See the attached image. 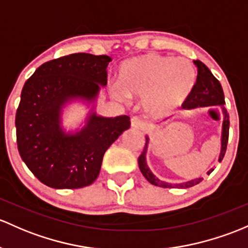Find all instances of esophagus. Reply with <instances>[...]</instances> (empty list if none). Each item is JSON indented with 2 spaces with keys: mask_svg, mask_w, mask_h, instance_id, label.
I'll list each match as a JSON object with an SVG mask.
<instances>
[{
  "mask_svg": "<svg viewBox=\"0 0 248 248\" xmlns=\"http://www.w3.org/2000/svg\"><path fill=\"white\" fill-rule=\"evenodd\" d=\"M131 127L134 129H140V131H142V129L145 128V122L142 121L140 117L133 116L131 119Z\"/></svg>",
  "mask_w": 248,
  "mask_h": 248,
  "instance_id": "esophagus-1",
  "label": "esophagus"
}]
</instances>
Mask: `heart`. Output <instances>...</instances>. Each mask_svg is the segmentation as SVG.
I'll return each mask as SVG.
<instances>
[{"instance_id": "obj_1", "label": "heart", "mask_w": 248, "mask_h": 248, "mask_svg": "<svg viewBox=\"0 0 248 248\" xmlns=\"http://www.w3.org/2000/svg\"><path fill=\"white\" fill-rule=\"evenodd\" d=\"M196 80V69L187 59L146 53L120 65L119 84L111 91L120 101L142 96L144 110L157 117L172 113L186 102Z\"/></svg>"}]
</instances>
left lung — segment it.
Masks as SVG:
<instances>
[{
	"label": "left lung",
	"mask_w": 248,
	"mask_h": 248,
	"mask_svg": "<svg viewBox=\"0 0 248 248\" xmlns=\"http://www.w3.org/2000/svg\"><path fill=\"white\" fill-rule=\"evenodd\" d=\"M195 65L197 67V80L195 84L194 90L190 93L189 97L186 98V102L183 103L184 109H195L199 107H221L223 110V120H222V134H221V151L220 155H218V161H221L225 157L226 150H227L228 144V135H229V114L226 110L225 106V95H223L222 87H221L220 82L214 77V75L210 72V70L200 61H194ZM148 142L150 139L146 137V144L144 147V151L140 155L138 163H139V169L144 177L150 182L151 184L161 187H182V189H186V187L194 186L199 184L200 182L203 181L202 177L196 179H191V181L184 182V183L178 184H171L166 183V182L160 181L157 178L155 174L151 172L148 169L147 164H146V152H147ZM214 169H210L208 171V174L212 173Z\"/></svg>",
	"instance_id": "1"
}]
</instances>
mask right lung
Masks as SVG:
<instances>
[{
	"mask_svg": "<svg viewBox=\"0 0 248 248\" xmlns=\"http://www.w3.org/2000/svg\"><path fill=\"white\" fill-rule=\"evenodd\" d=\"M108 56L74 53L35 70L21 91L15 116L17 150L31 172L54 189L90 186L109 146L131 126L127 115L104 117L91 110L80 131L66 133L62 110L74 100L95 102L107 84Z\"/></svg>",
	"mask_w": 248,
	"mask_h": 248,
	"instance_id": "add662e5",
	"label": "right lung"
}]
</instances>
